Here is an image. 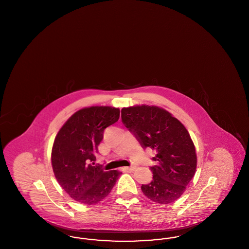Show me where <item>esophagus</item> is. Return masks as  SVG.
I'll return each mask as SVG.
<instances>
[{
	"mask_svg": "<svg viewBox=\"0 0 249 249\" xmlns=\"http://www.w3.org/2000/svg\"><path fill=\"white\" fill-rule=\"evenodd\" d=\"M125 169L129 172H133L136 169V167L135 166H130V167H125Z\"/></svg>",
	"mask_w": 249,
	"mask_h": 249,
	"instance_id": "34e87169",
	"label": "esophagus"
}]
</instances>
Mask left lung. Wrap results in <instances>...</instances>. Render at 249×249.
Returning <instances> with one entry per match:
<instances>
[{"label":"left lung","instance_id":"left-lung-1","mask_svg":"<svg viewBox=\"0 0 249 249\" xmlns=\"http://www.w3.org/2000/svg\"><path fill=\"white\" fill-rule=\"evenodd\" d=\"M121 118L142 147L157 151L150 167L153 180L142 185V193L167 204L182 196L197 168L195 145L186 127L164 108L156 106L123 107Z\"/></svg>","mask_w":249,"mask_h":249}]
</instances>
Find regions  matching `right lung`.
Here are the masks:
<instances>
[{
	"mask_svg": "<svg viewBox=\"0 0 249 249\" xmlns=\"http://www.w3.org/2000/svg\"><path fill=\"white\" fill-rule=\"evenodd\" d=\"M119 108L84 107L72 114L57 133L51 164L60 187L82 204H95L109 195L119 177L118 170L104 171L90 162L95 159L104 130L119 119Z\"/></svg>",
	"mask_w": 249,
	"mask_h": 249,
	"instance_id": "add662e5",
	"label": "right lung"
}]
</instances>
